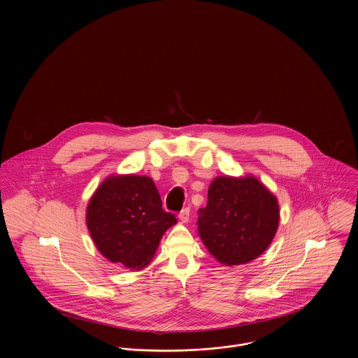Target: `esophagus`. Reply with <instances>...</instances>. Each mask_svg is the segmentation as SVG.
<instances>
[{"label": "esophagus", "mask_w": 358, "mask_h": 358, "mask_svg": "<svg viewBox=\"0 0 358 358\" xmlns=\"http://www.w3.org/2000/svg\"><path fill=\"white\" fill-rule=\"evenodd\" d=\"M179 219H180L183 223H187L189 219H190V208H183V209L179 212Z\"/></svg>", "instance_id": "esophagus-1"}]
</instances>
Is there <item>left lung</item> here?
I'll return each instance as SVG.
<instances>
[{"instance_id": "1", "label": "left lung", "mask_w": 358, "mask_h": 358, "mask_svg": "<svg viewBox=\"0 0 358 358\" xmlns=\"http://www.w3.org/2000/svg\"><path fill=\"white\" fill-rule=\"evenodd\" d=\"M275 197L254 176L216 178L199 210V236L223 264H244L262 255L278 227Z\"/></svg>"}]
</instances>
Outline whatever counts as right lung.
Segmentation results:
<instances>
[{
  "label": "right lung",
  "mask_w": 358,
  "mask_h": 358,
  "mask_svg": "<svg viewBox=\"0 0 358 358\" xmlns=\"http://www.w3.org/2000/svg\"><path fill=\"white\" fill-rule=\"evenodd\" d=\"M175 223L148 176L106 179L87 210V224L101 254L128 268L149 264L162 234Z\"/></svg>",
  "instance_id": "obj_1"
}]
</instances>
